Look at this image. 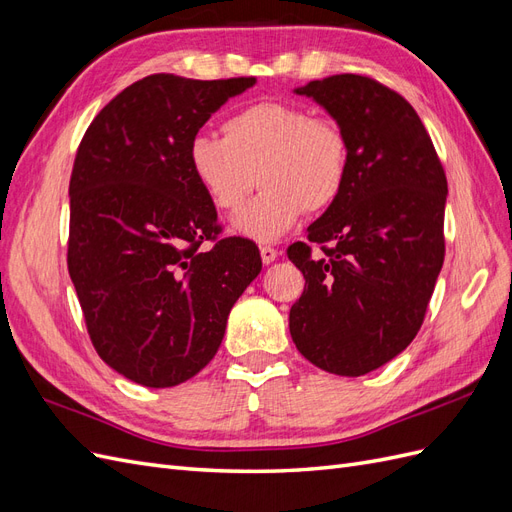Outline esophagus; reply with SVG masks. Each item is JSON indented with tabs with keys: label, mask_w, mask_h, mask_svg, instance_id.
<instances>
[{
	"label": "esophagus",
	"mask_w": 512,
	"mask_h": 512,
	"mask_svg": "<svg viewBox=\"0 0 512 512\" xmlns=\"http://www.w3.org/2000/svg\"><path fill=\"white\" fill-rule=\"evenodd\" d=\"M260 258H262V262H265V265H271V262L277 258V250L271 245H262L260 247Z\"/></svg>",
	"instance_id": "esophagus-1"
}]
</instances>
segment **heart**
Wrapping results in <instances>:
<instances>
[{"mask_svg":"<svg viewBox=\"0 0 512 512\" xmlns=\"http://www.w3.org/2000/svg\"><path fill=\"white\" fill-rule=\"evenodd\" d=\"M192 175L211 203L237 213L258 183L265 190L235 220L258 243L284 237L303 211L333 207L350 175V143L335 121L290 102H256L226 119L224 136L200 132L188 147Z\"/></svg>","mask_w":512,"mask_h":512,"instance_id":"b5f03b06","label":"heart"}]
</instances>
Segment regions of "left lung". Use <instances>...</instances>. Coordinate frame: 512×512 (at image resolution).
I'll use <instances>...</instances> for the list:
<instances>
[{
	"mask_svg": "<svg viewBox=\"0 0 512 512\" xmlns=\"http://www.w3.org/2000/svg\"><path fill=\"white\" fill-rule=\"evenodd\" d=\"M316 100L350 143L337 203L307 228L288 258L305 277L290 335L309 363L363 376L406 350L421 329L444 262L446 175L406 98L361 74L294 89Z\"/></svg>",
	"mask_w": 512,
	"mask_h": 512,
	"instance_id": "8db88e82",
	"label": "left lung"
}]
</instances>
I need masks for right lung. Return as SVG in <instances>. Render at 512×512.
<instances>
[{"label":"right lung","instance_id":"add662e5","mask_svg":"<svg viewBox=\"0 0 512 512\" xmlns=\"http://www.w3.org/2000/svg\"><path fill=\"white\" fill-rule=\"evenodd\" d=\"M254 83L145 76L102 108L76 151L68 271L87 333L108 367L149 389L213 359L262 269L252 241L218 239V211L188 162L207 119ZM205 240L211 251L199 250Z\"/></svg>","mask_w":512,"mask_h":512}]
</instances>
